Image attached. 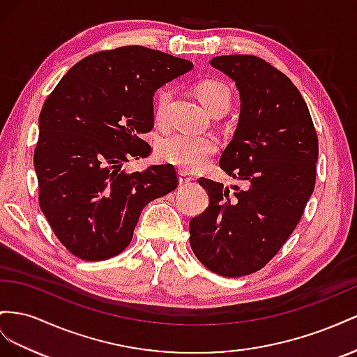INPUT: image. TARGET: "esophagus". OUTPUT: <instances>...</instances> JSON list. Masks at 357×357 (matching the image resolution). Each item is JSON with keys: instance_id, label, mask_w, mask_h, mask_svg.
Returning a JSON list of instances; mask_svg holds the SVG:
<instances>
[{"instance_id": "1", "label": "esophagus", "mask_w": 357, "mask_h": 357, "mask_svg": "<svg viewBox=\"0 0 357 357\" xmlns=\"http://www.w3.org/2000/svg\"><path fill=\"white\" fill-rule=\"evenodd\" d=\"M191 181H192L191 176L185 175V173H182V172L179 173V184H181V185H188Z\"/></svg>"}]
</instances>
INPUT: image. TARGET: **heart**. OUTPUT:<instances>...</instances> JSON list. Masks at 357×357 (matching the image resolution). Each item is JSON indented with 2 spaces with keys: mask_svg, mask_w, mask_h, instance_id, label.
Here are the masks:
<instances>
[{
  "mask_svg": "<svg viewBox=\"0 0 357 357\" xmlns=\"http://www.w3.org/2000/svg\"><path fill=\"white\" fill-rule=\"evenodd\" d=\"M195 93L200 103L212 115L222 114L230 105V89L213 79H203L196 84ZM169 103V91L160 89L155 101L154 112L155 119L162 122L166 118V109ZM218 151V140L212 136H191V135H173L166 137L158 146L160 158L167 165L175 166L185 172H196L208 165L211 157Z\"/></svg>",
  "mask_w": 357,
  "mask_h": 357,
  "instance_id": "b5f03b06",
  "label": "heart"
}]
</instances>
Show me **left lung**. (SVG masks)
Segmentation results:
<instances>
[{"label":"left lung","instance_id":"1","mask_svg":"<svg viewBox=\"0 0 357 357\" xmlns=\"http://www.w3.org/2000/svg\"><path fill=\"white\" fill-rule=\"evenodd\" d=\"M211 66L235 82L241 114L220 167L241 187L200 178L205 212L190 221V245L222 277L261 269L289 239L315 184L319 140L291 80L252 55H224Z\"/></svg>","mask_w":357,"mask_h":357}]
</instances>
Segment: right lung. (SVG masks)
Segmentation results:
<instances>
[{"label": "right lung", "mask_w": 357, "mask_h": 357, "mask_svg": "<svg viewBox=\"0 0 357 357\" xmlns=\"http://www.w3.org/2000/svg\"><path fill=\"white\" fill-rule=\"evenodd\" d=\"M192 68L188 59L122 46L80 59L46 98L34 167L38 202L73 256L106 260L124 251L140 212L178 187L172 165L127 173L148 157L140 135L154 127L155 91Z\"/></svg>", "instance_id": "1"}]
</instances>
